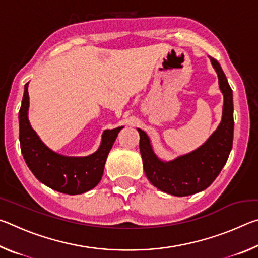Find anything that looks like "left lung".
<instances>
[{
	"instance_id": "1",
	"label": "left lung",
	"mask_w": 258,
	"mask_h": 258,
	"mask_svg": "<svg viewBox=\"0 0 258 258\" xmlns=\"http://www.w3.org/2000/svg\"><path fill=\"white\" fill-rule=\"evenodd\" d=\"M211 61L217 73L218 84L224 97L223 115L217 130L202 147L164 163L152 151L147 134L138 128L140 152L148 180L159 190L177 197L197 194L211 185L223 168L232 149L234 125L232 90L217 60L211 58Z\"/></svg>"
}]
</instances>
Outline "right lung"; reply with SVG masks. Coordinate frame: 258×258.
I'll return each mask as SVG.
<instances>
[{"label":"right lung","instance_id":"right-lung-1","mask_svg":"<svg viewBox=\"0 0 258 258\" xmlns=\"http://www.w3.org/2000/svg\"><path fill=\"white\" fill-rule=\"evenodd\" d=\"M28 83L25 84L23 102L19 110V140L24 159L30 171L43 184L67 195L89 191L101 180L109 151L123 127L107 130L102 142L94 154L74 158L55 154L43 143L28 121Z\"/></svg>","mask_w":258,"mask_h":258}]
</instances>
